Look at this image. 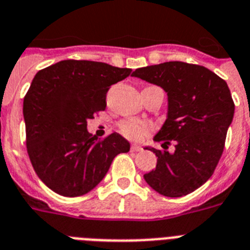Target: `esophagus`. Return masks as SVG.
Instances as JSON below:
<instances>
[{
  "mask_svg": "<svg viewBox=\"0 0 250 250\" xmlns=\"http://www.w3.org/2000/svg\"><path fill=\"white\" fill-rule=\"evenodd\" d=\"M143 150V147L140 145H137V144H133V145L131 146V151H141Z\"/></svg>",
  "mask_w": 250,
  "mask_h": 250,
  "instance_id": "1",
  "label": "esophagus"
}]
</instances>
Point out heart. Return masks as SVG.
<instances>
[{"label":"heart","mask_w":250,"mask_h":250,"mask_svg":"<svg viewBox=\"0 0 250 250\" xmlns=\"http://www.w3.org/2000/svg\"><path fill=\"white\" fill-rule=\"evenodd\" d=\"M119 129L125 137L132 140H140L146 136L151 129V125L145 122L139 121H125L119 125Z\"/></svg>","instance_id":"1"}]
</instances>
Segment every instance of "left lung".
<instances>
[{
    "label": "left lung",
    "instance_id": "1",
    "mask_svg": "<svg viewBox=\"0 0 250 250\" xmlns=\"http://www.w3.org/2000/svg\"><path fill=\"white\" fill-rule=\"evenodd\" d=\"M132 76L167 92L168 115L154 140L164 150L146 147L158 157L157 167L144 174L160 195L180 198L206 184L224 153L235 105L227 83L209 69L168 62L136 69ZM175 144V151H167Z\"/></svg>",
    "mask_w": 250,
    "mask_h": 250
}]
</instances>
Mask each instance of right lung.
Returning a JSON list of instances; mask_svg holds the SVG:
<instances>
[{
    "label": "right lung",
    "mask_w": 250,
    "mask_h": 250,
    "mask_svg": "<svg viewBox=\"0 0 250 250\" xmlns=\"http://www.w3.org/2000/svg\"><path fill=\"white\" fill-rule=\"evenodd\" d=\"M131 69L90 60H62L34 76L24 97L26 151L41 181L62 196H81L96 188L129 143L114 132L99 140L87 121L106 107L111 84Z\"/></svg>",
    "instance_id": "add662e5"
}]
</instances>
